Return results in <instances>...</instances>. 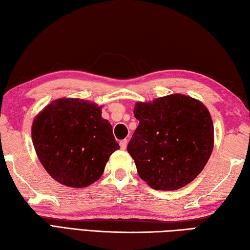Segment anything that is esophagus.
<instances>
[{
    "instance_id": "1",
    "label": "esophagus",
    "mask_w": 250,
    "mask_h": 250,
    "mask_svg": "<svg viewBox=\"0 0 250 250\" xmlns=\"http://www.w3.org/2000/svg\"><path fill=\"white\" fill-rule=\"evenodd\" d=\"M126 144H128V141H126V140L120 141V147H121V149H125L126 148Z\"/></svg>"
}]
</instances>
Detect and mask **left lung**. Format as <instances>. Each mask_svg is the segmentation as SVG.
Listing matches in <instances>:
<instances>
[{"instance_id":"obj_1","label":"left lung","mask_w":250,"mask_h":250,"mask_svg":"<svg viewBox=\"0 0 250 250\" xmlns=\"http://www.w3.org/2000/svg\"><path fill=\"white\" fill-rule=\"evenodd\" d=\"M133 112L140 124L128 153L140 178L158 190H175L192 182L213 149V124L207 107L190 96L171 94L138 102Z\"/></svg>"}]
</instances>
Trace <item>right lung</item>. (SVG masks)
I'll return each instance as SVG.
<instances>
[{"label":"right lung","mask_w":250,"mask_h":250,"mask_svg":"<svg viewBox=\"0 0 250 250\" xmlns=\"http://www.w3.org/2000/svg\"><path fill=\"white\" fill-rule=\"evenodd\" d=\"M31 136L47 173L76 188L96 182L109 156L120 148L102 106L81 99L52 101L33 119Z\"/></svg>","instance_id":"right-lung-1"}]
</instances>
